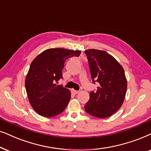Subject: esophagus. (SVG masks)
Listing matches in <instances>:
<instances>
[{"label":"esophagus","mask_w":151,"mask_h":151,"mask_svg":"<svg viewBox=\"0 0 151 151\" xmlns=\"http://www.w3.org/2000/svg\"><path fill=\"white\" fill-rule=\"evenodd\" d=\"M72 93L74 94H77L79 93V91H78V90H76L72 89Z\"/></svg>","instance_id":"34e87169"}]
</instances>
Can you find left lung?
<instances>
[{"label": "left lung", "mask_w": 151, "mask_h": 151, "mask_svg": "<svg viewBox=\"0 0 151 151\" xmlns=\"http://www.w3.org/2000/svg\"><path fill=\"white\" fill-rule=\"evenodd\" d=\"M85 53L93 82L100 86L96 92H90L84 109L96 117H109L121 108L125 99L127 79L124 70L112 55L103 50L89 49Z\"/></svg>", "instance_id": "1"}]
</instances>
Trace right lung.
<instances>
[{"instance_id": "add662e5", "label": "right lung", "mask_w": 151, "mask_h": 151, "mask_svg": "<svg viewBox=\"0 0 151 151\" xmlns=\"http://www.w3.org/2000/svg\"><path fill=\"white\" fill-rule=\"evenodd\" d=\"M79 50L50 48L32 61L25 85L30 105L40 115L52 117L61 114L69 103L71 93L57 85L62 77L64 63L68 58L79 57Z\"/></svg>"}]
</instances>
